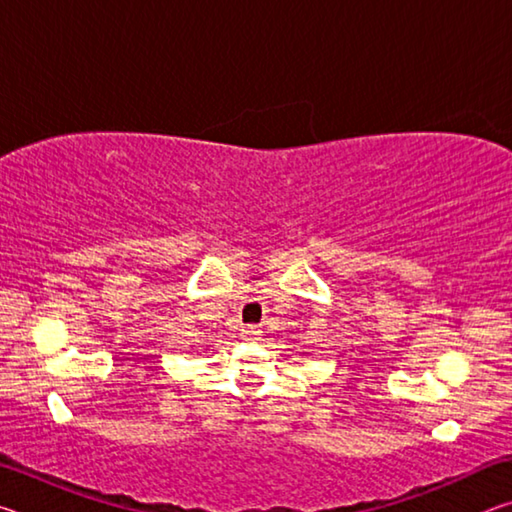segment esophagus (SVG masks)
Listing matches in <instances>:
<instances>
[{"instance_id": "esophagus-1", "label": "esophagus", "mask_w": 512, "mask_h": 512, "mask_svg": "<svg viewBox=\"0 0 512 512\" xmlns=\"http://www.w3.org/2000/svg\"><path fill=\"white\" fill-rule=\"evenodd\" d=\"M239 336H241V339H244V341H248V343H255V341L262 339V329L255 327V325H244V327H241Z\"/></svg>"}]
</instances>
